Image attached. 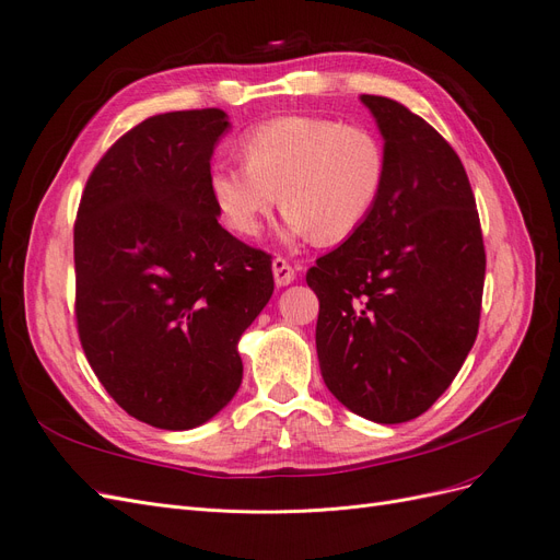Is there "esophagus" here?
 <instances>
[{"label": "esophagus", "mask_w": 560, "mask_h": 560, "mask_svg": "<svg viewBox=\"0 0 560 560\" xmlns=\"http://www.w3.org/2000/svg\"><path fill=\"white\" fill-rule=\"evenodd\" d=\"M273 276H276V284H278V287H284V284L294 282L296 270H294V266H292L290 261H287V259L276 257V259H273Z\"/></svg>", "instance_id": "esophagus-1"}]
</instances>
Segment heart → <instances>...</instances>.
<instances>
[{
    "label": "heart",
    "instance_id": "heart-1",
    "mask_svg": "<svg viewBox=\"0 0 560 560\" xmlns=\"http://www.w3.org/2000/svg\"><path fill=\"white\" fill-rule=\"evenodd\" d=\"M241 151L245 163L214 161L208 184L222 222L243 238L259 235L280 200L290 238L348 241L376 210L387 182L378 135L331 118H270L243 135Z\"/></svg>",
    "mask_w": 560,
    "mask_h": 560
}]
</instances>
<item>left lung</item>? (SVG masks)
<instances>
[{"label": "left lung", "mask_w": 560, "mask_h": 560, "mask_svg": "<svg viewBox=\"0 0 560 560\" xmlns=\"http://www.w3.org/2000/svg\"><path fill=\"white\" fill-rule=\"evenodd\" d=\"M362 103L385 140V189L306 282L319 299L315 343L329 393L393 425L425 413L477 341L486 249L455 149L397 100Z\"/></svg>", "instance_id": "left-lung-1"}]
</instances>
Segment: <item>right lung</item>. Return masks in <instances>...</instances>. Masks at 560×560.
Masks as SVG:
<instances>
[{
  "label": "right lung",
  "instance_id": "obj_1",
  "mask_svg": "<svg viewBox=\"0 0 560 560\" xmlns=\"http://www.w3.org/2000/svg\"><path fill=\"white\" fill-rule=\"evenodd\" d=\"M226 114L151 116L97 161L74 222V315L97 381L161 430H191L243 381L238 338L273 294V257L217 222L210 159Z\"/></svg>",
  "mask_w": 560,
  "mask_h": 560
}]
</instances>
